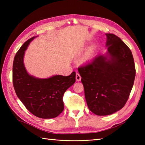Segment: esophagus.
I'll return each instance as SVG.
<instances>
[{"instance_id":"34e87169","label":"esophagus","mask_w":145,"mask_h":145,"mask_svg":"<svg viewBox=\"0 0 145 145\" xmlns=\"http://www.w3.org/2000/svg\"><path fill=\"white\" fill-rule=\"evenodd\" d=\"M76 81H78V82L81 80V76L78 73H76Z\"/></svg>"}]
</instances>
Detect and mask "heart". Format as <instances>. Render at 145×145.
<instances>
[{"label":"heart","mask_w":145,"mask_h":145,"mask_svg":"<svg viewBox=\"0 0 145 145\" xmlns=\"http://www.w3.org/2000/svg\"><path fill=\"white\" fill-rule=\"evenodd\" d=\"M91 54V50H90V52H88V53L87 54V55H85V57H84V59H85V60H87V59H88V58L90 57Z\"/></svg>","instance_id":"obj_1"}]
</instances>
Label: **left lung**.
Masks as SVG:
<instances>
[{
	"instance_id": "obj_1",
	"label": "left lung",
	"mask_w": 145,
	"mask_h": 145,
	"mask_svg": "<svg viewBox=\"0 0 145 145\" xmlns=\"http://www.w3.org/2000/svg\"><path fill=\"white\" fill-rule=\"evenodd\" d=\"M105 35L106 54L78 69L88 108L99 116L111 115L125 106L136 74L130 49L116 35Z\"/></svg>"
}]
</instances>
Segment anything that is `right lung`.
Wrapping results in <instances>:
<instances>
[{
	"instance_id": "1",
	"label": "right lung",
	"mask_w": 145,
	"mask_h": 145,
	"mask_svg": "<svg viewBox=\"0 0 145 145\" xmlns=\"http://www.w3.org/2000/svg\"><path fill=\"white\" fill-rule=\"evenodd\" d=\"M35 37L27 40L17 52L12 69V81L18 98L33 115L41 118H54L63 112V94L75 82L76 73L69 76L35 78L27 73L24 64L25 51Z\"/></svg>"
}]
</instances>
